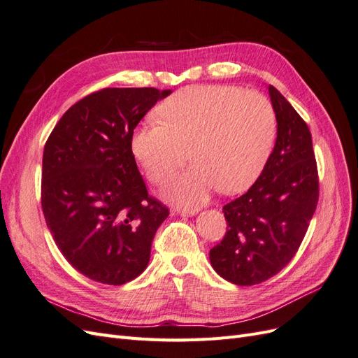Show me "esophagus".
<instances>
[{
	"label": "esophagus",
	"mask_w": 358,
	"mask_h": 358,
	"mask_svg": "<svg viewBox=\"0 0 358 358\" xmlns=\"http://www.w3.org/2000/svg\"><path fill=\"white\" fill-rule=\"evenodd\" d=\"M175 212L183 216H194L199 213V208H175Z\"/></svg>",
	"instance_id": "34e87169"
}]
</instances>
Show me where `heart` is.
Wrapping results in <instances>:
<instances>
[{
	"instance_id": "b5f03b06",
	"label": "heart",
	"mask_w": 358,
	"mask_h": 358,
	"mask_svg": "<svg viewBox=\"0 0 358 358\" xmlns=\"http://www.w3.org/2000/svg\"><path fill=\"white\" fill-rule=\"evenodd\" d=\"M159 122L146 121L131 134V152L150 182L161 183L187 159L192 166L173 178L164 197L201 203L218 189L237 194L262 175L276 140L272 103L237 86H189L162 101Z\"/></svg>"
}]
</instances>
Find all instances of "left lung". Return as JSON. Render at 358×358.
I'll use <instances>...</instances> for the list:
<instances>
[{"mask_svg": "<svg viewBox=\"0 0 358 358\" xmlns=\"http://www.w3.org/2000/svg\"><path fill=\"white\" fill-rule=\"evenodd\" d=\"M278 133L262 175L222 212L227 233L209 252L225 280L255 285L280 272L296 255L318 203V171L309 127L268 85Z\"/></svg>", "mask_w": 358, "mask_h": 358, "instance_id": "obj_1", "label": "left lung"}]
</instances>
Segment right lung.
Here are the masks:
<instances>
[{"instance_id": "right-lung-1", "label": "right lung", "mask_w": 358, "mask_h": 358, "mask_svg": "<svg viewBox=\"0 0 358 358\" xmlns=\"http://www.w3.org/2000/svg\"><path fill=\"white\" fill-rule=\"evenodd\" d=\"M155 88H106L64 113L43 152L41 208L67 262L95 282L122 285L149 264L169 209L148 194L131 134L157 101Z\"/></svg>"}]
</instances>
